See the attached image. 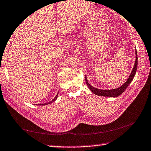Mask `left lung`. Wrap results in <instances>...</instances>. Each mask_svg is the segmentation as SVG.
Returning a JSON list of instances; mask_svg holds the SVG:
<instances>
[{"label":"left lung","instance_id":"obj_1","mask_svg":"<svg viewBox=\"0 0 151 151\" xmlns=\"http://www.w3.org/2000/svg\"><path fill=\"white\" fill-rule=\"evenodd\" d=\"M137 67V51L135 50V61L134 68H133L132 73H131L129 77L125 83H124V84L122 85L121 86H120L119 88H116L115 89H111V90H102V89H99L92 86L91 85L88 83L86 76H85V80H86V84L89 88V89H90L92 93L95 94V95H97L98 96H104V97H116L118 96L121 95V94L125 91V89L127 88V86L130 84V83L132 82V80L134 79V76L135 75V73H136Z\"/></svg>","mask_w":151,"mask_h":151}]
</instances>
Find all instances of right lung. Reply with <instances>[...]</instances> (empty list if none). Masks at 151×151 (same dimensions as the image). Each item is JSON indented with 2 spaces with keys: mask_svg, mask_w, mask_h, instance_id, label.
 Listing matches in <instances>:
<instances>
[{
  "mask_svg": "<svg viewBox=\"0 0 151 151\" xmlns=\"http://www.w3.org/2000/svg\"><path fill=\"white\" fill-rule=\"evenodd\" d=\"M58 93H57V95H56V96H55V97L52 100V101H50V102H47V103H45V104H39V106H45V105H47V104H52V102H54V101H55V100L57 99V97H58Z\"/></svg>",
  "mask_w": 151,
  "mask_h": 151,
  "instance_id": "obj_1",
  "label": "right lung"
}]
</instances>
